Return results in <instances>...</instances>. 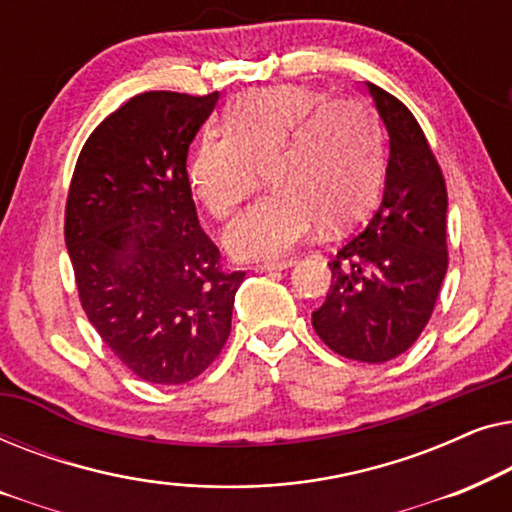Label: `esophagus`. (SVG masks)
I'll list each match as a JSON object with an SVG mask.
<instances>
[{
    "mask_svg": "<svg viewBox=\"0 0 512 512\" xmlns=\"http://www.w3.org/2000/svg\"><path fill=\"white\" fill-rule=\"evenodd\" d=\"M296 263L293 258H289V261H275V263H258L256 265V272H282V270H289L291 265Z\"/></svg>",
    "mask_w": 512,
    "mask_h": 512,
    "instance_id": "1",
    "label": "esophagus"
}]
</instances>
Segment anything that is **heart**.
Returning a JSON list of instances; mask_svg holds the SVG:
<instances>
[{
    "label": "heart",
    "instance_id": "b5f03b06",
    "mask_svg": "<svg viewBox=\"0 0 512 512\" xmlns=\"http://www.w3.org/2000/svg\"><path fill=\"white\" fill-rule=\"evenodd\" d=\"M258 170L272 191L226 235L242 261L284 256L321 223L340 230L363 219L382 184L380 123L359 100H326L305 86L249 90L228 104L223 130L195 144L188 184L228 221L256 191Z\"/></svg>",
    "mask_w": 512,
    "mask_h": 512
}]
</instances>
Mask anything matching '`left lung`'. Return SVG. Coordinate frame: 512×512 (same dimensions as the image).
Returning <instances> with one entry per match:
<instances>
[{"instance_id": "left-lung-1", "label": "left lung", "mask_w": 512, "mask_h": 512, "mask_svg": "<svg viewBox=\"0 0 512 512\" xmlns=\"http://www.w3.org/2000/svg\"><path fill=\"white\" fill-rule=\"evenodd\" d=\"M389 130L382 205L328 263L324 305L312 312L321 340L345 359L384 363L415 345L447 272V186L417 118L368 83Z\"/></svg>"}]
</instances>
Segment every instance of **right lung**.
<instances>
[{
	"instance_id": "add662e5",
	"label": "right lung",
	"mask_w": 512,
	"mask_h": 512,
	"mask_svg": "<svg viewBox=\"0 0 512 512\" xmlns=\"http://www.w3.org/2000/svg\"><path fill=\"white\" fill-rule=\"evenodd\" d=\"M216 100L135 95L86 139L69 184L65 244L81 307L144 382L195 380L230 335L244 272L223 270L186 172L188 146Z\"/></svg>"
}]
</instances>
